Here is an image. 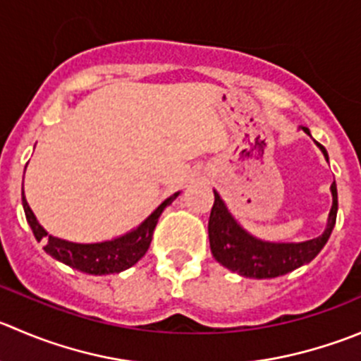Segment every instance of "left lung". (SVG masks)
<instances>
[{"instance_id":"obj_1","label":"left lung","mask_w":361,"mask_h":361,"mask_svg":"<svg viewBox=\"0 0 361 361\" xmlns=\"http://www.w3.org/2000/svg\"><path fill=\"white\" fill-rule=\"evenodd\" d=\"M302 130L310 135V130L307 127H302ZM316 145L319 146L324 159L328 160L324 146H321L319 142ZM213 194H215V202H213L208 222L212 254L220 264L241 277L275 279L307 264L326 245L335 227V220H337L338 201L335 181L331 183L334 204H331L330 215H328L326 229L321 236L302 241V243H274V241H262L259 238H254L234 220L216 190H213Z\"/></svg>"}]
</instances>
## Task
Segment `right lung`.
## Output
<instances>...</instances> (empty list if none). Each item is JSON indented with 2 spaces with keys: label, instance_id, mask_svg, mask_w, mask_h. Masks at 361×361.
Returning a JSON list of instances; mask_svg holds the SVG:
<instances>
[{
  "label": "right lung",
  "instance_id": "right-lung-1",
  "mask_svg": "<svg viewBox=\"0 0 361 361\" xmlns=\"http://www.w3.org/2000/svg\"><path fill=\"white\" fill-rule=\"evenodd\" d=\"M180 195V192L167 197L141 226L132 229L130 233L123 234L114 240L100 241V243H73V241L61 240V238L51 236L44 227L38 224L37 216L31 212L23 190V208L26 213V220L33 231L35 238L38 241H44V250L51 257L65 262L70 268L79 269L82 274L90 275H109L120 274L123 269L134 266L142 255L148 252L149 243H152L153 231H155L159 216L169 206L174 199Z\"/></svg>",
  "mask_w": 361,
  "mask_h": 361
}]
</instances>
